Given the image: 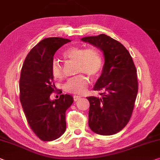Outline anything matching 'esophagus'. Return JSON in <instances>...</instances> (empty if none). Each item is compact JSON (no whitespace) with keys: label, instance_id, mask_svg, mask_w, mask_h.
Returning a JSON list of instances; mask_svg holds the SVG:
<instances>
[{"label":"esophagus","instance_id":"obj_1","mask_svg":"<svg viewBox=\"0 0 160 160\" xmlns=\"http://www.w3.org/2000/svg\"><path fill=\"white\" fill-rule=\"evenodd\" d=\"M73 97V100H74L75 102H76V101H77V100L81 99L80 96H77V95H74Z\"/></svg>","mask_w":160,"mask_h":160}]
</instances>
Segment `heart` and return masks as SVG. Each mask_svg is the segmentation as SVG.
I'll list each match as a JSON object with an SVG mask.
<instances>
[{"instance_id": "b5f03b06", "label": "heart", "mask_w": 160, "mask_h": 160, "mask_svg": "<svg viewBox=\"0 0 160 160\" xmlns=\"http://www.w3.org/2000/svg\"><path fill=\"white\" fill-rule=\"evenodd\" d=\"M62 56L66 61L77 63V73H85L92 79H97L102 71V56L95 48L72 46L65 50ZM51 72L56 78L63 77V67L58 61H53L51 66ZM88 83V78L84 75L80 74L68 79L65 83L64 89L68 93L81 94L87 90Z\"/></svg>"}]
</instances>
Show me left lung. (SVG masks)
Returning a JSON list of instances; mask_svg holds the SVG:
<instances>
[{"instance_id":"obj_1","label":"left lung","mask_w":160,"mask_h":160,"mask_svg":"<svg viewBox=\"0 0 160 160\" xmlns=\"http://www.w3.org/2000/svg\"><path fill=\"white\" fill-rule=\"evenodd\" d=\"M81 40L103 51L104 65L94 90L99 97H88V126L94 133L112 135L129 122L138 92L137 69L131 55L121 43L105 34Z\"/></svg>"}]
</instances>
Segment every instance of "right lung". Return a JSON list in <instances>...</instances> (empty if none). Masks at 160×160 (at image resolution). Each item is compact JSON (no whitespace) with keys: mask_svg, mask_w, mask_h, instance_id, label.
Masks as SVG:
<instances>
[{"mask_svg":"<svg viewBox=\"0 0 160 160\" xmlns=\"http://www.w3.org/2000/svg\"><path fill=\"white\" fill-rule=\"evenodd\" d=\"M70 41L58 37L44 38L30 51L21 68L19 89L22 107L31 129L44 142L53 141L64 133L66 111L73 102L68 94L50 99L56 88L51 72L53 55Z\"/></svg>","mask_w":160,"mask_h":160,"instance_id":"obj_1","label":"right lung"}]
</instances>
